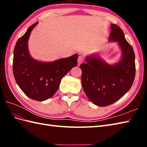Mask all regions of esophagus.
I'll return each mask as SVG.
<instances>
[{"mask_svg":"<svg viewBox=\"0 0 147 147\" xmlns=\"http://www.w3.org/2000/svg\"><path fill=\"white\" fill-rule=\"evenodd\" d=\"M83 60H84V58L83 57V55H79L78 59V65H80L82 64Z\"/></svg>","mask_w":147,"mask_h":147,"instance_id":"34e87169","label":"esophagus"}]
</instances>
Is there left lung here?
<instances>
[{
	"label": "left lung",
	"instance_id": "obj_1",
	"mask_svg": "<svg viewBox=\"0 0 147 147\" xmlns=\"http://www.w3.org/2000/svg\"><path fill=\"white\" fill-rule=\"evenodd\" d=\"M109 41L117 42L122 58L114 65L107 64L98 56L86 58L87 63L80 65L82 83L85 94L93 104L105 107L117 101L129 91L135 77V55L126 41L123 31L112 24Z\"/></svg>",
	"mask_w": 147,
	"mask_h": 147
}]
</instances>
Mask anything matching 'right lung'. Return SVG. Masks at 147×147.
<instances>
[{
	"instance_id": "obj_1",
	"label": "right lung",
	"mask_w": 147,
	"mask_h": 147,
	"mask_svg": "<svg viewBox=\"0 0 147 147\" xmlns=\"http://www.w3.org/2000/svg\"><path fill=\"white\" fill-rule=\"evenodd\" d=\"M38 24L28 28L18 40L14 49L13 74L18 86L33 100L43 101L54 95L59 88L61 79L78 64V55L74 54L51 62L35 60L28 49L30 33Z\"/></svg>"
}]
</instances>
